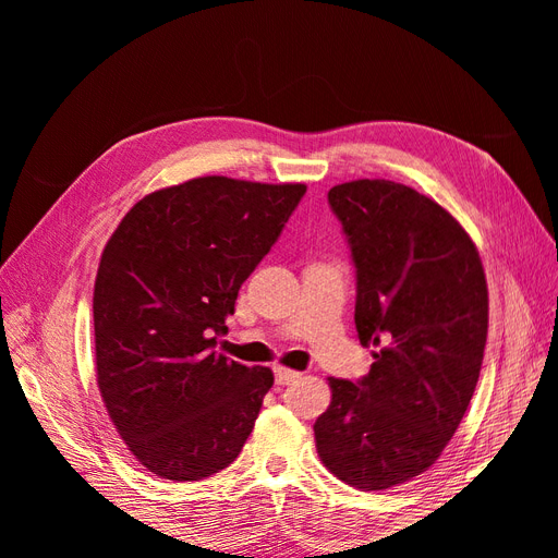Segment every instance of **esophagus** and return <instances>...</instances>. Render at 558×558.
<instances>
[{
    "instance_id": "34e87169",
    "label": "esophagus",
    "mask_w": 558,
    "mask_h": 558,
    "mask_svg": "<svg viewBox=\"0 0 558 558\" xmlns=\"http://www.w3.org/2000/svg\"><path fill=\"white\" fill-rule=\"evenodd\" d=\"M300 377V373H295V369H289V367H275V379H277V384L279 386H283V384H291V381H295Z\"/></svg>"
}]
</instances>
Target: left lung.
Wrapping results in <instances>:
<instances>
[{
    "label": "left lung",
    "mask_w": 558,
    "mask_h": 558,
    "mask_svg": "<svg viewBox=\"0 0 558 558\" xmlns=\"http://www.w3.org/2000/svg\"><path fill=\"white\" fill-rule=\"evenodd\" d=\"M356 265V330L375 363L356 384L330 377L316 418L318 459L337 480L384 492L426 472L459 428L480 379L488 289L456 218L410 185H332Z\"/></svg>",
    "instance_id": "obj_1"
}]
</instances>
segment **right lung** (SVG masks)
Wrapping results in <instances>:
<instances>
[{"mask_svg": "<svg viewBox=\"0 0 558 558\" xmlns=\"http://www.w3.org/2000/svg\"><path fill=\"white\" fill-rule=\"evenodd\" d=\"M305 191L191 179L142 197L107 242L93 295L97 386L154 475L197 482L240 456L275 375L211 351L214 335Z\"/></svg>", "mask_w": 558, "mask_h": 558, "instance_id": "obj_1", "label": "right lung"}]
</instances>
